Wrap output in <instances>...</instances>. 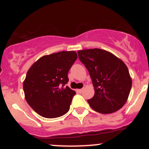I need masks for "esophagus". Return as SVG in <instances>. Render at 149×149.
<instances>
[{"label":"esophagus","mask_w":149,"mask_h":149,"mask_svg":"<svg viewBox=\"0 0 149 149\" xmlns=\"http://www.w3.org/2000/svg\"><path fill=\"white\" fill-rule=\"evenodd\" d=\"M76 91L78 92V93H81L82 92H83V89H78V90H76Z\"/></svg>","instance_id":"obj_1"}]
</instances>
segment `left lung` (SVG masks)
Instances as JSON below:
<instances>
[{"label": "left lung", "instance_id": "1", "mask_svg": "<svg viewBox=\"0 0 149 149\" xmlns=\"http://www.w3.org/2000/svg\"><path fill=\"white\" fill-rule=\"evenodd\" d=\"M78 53L95 88V95L88 100L90 107L103 114L120 109L127 102L132 88V78L125 64L102 49H86Z\"/></svg>", "mask_w": 149, "mask_h": 149}]
</instances>
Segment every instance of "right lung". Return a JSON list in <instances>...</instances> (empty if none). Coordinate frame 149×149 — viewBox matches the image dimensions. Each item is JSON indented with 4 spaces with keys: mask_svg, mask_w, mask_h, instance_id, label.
<instances>
[{
    "mask_svg": "<svg viewBox=\"0 0 149 149\" xmlns=\"http://www.w3.org/2000/svg\"><path fill=\"white\" fill-rule=\"evenodd\" d=\"M77 57L75 51L42 56L27 71L23 83L25 99L38 114L54 118L69 111L76 92L65 85Z\"/></svg>",
    "mask_w": 149,
    "mask_h": 149,
    "instance_id": "right-lung-1",
    "label": "right lung"
}]
</instances>
